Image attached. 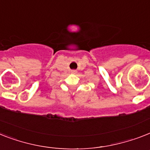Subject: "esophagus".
I'll list each match as a JSON object with an SVG mask.
<instances>
[{
  "label": "esophagus",
  "instance_id": "1",
  "mask_svg": "<svg viewBox=\"0 0 150 150\" xmlns=\"http://www.w3.org/2000/svg\"><path fill=\"white\" fill-rule=\"evenodd\" d=\"M71 72L72 73V74H75V73L77 72V71H76V70H71Z\"/></svg>",
  "mask_w": 150,
  "mask_h": 150
}]
</instances>
